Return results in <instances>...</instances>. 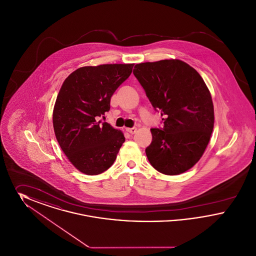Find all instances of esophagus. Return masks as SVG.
Wrapping results in <instances>:
<instances>
[{
  "label": "esophagus",
  "mask_w": 256,
  "mask_h": 256,
  "mask_svg": "<svg viewBox=\"0 0 256 256\" xmlns=\"http://www.w3.org/2000/svg\"><path fill=\"white\" fill-rule=\"evenodd\" d=\"M126 130L128 134H134L137 132V128H126Z\"/></svg>",
  "instance_id": "obj_1"
}]
</instances>
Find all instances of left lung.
Wrapping results in <instances>:
<instances>
[{
  "mask_svg": "<svg viewBox=\"0 0 256 256\" xmlns=\"http://www.w3.org/2000/svg\"><path fill=\"white\" fill-rule=\"evenodd\" d=\"M134 74L164 117L163 130H150V163L168 176L191 169L202 156L214 128L213 102L204 78L180 60L139 63Z\"/></svg>",
  "mask_w": 256,
  "mask_h": 256,
  "instance_id": "8db88e82",
  "label": "left lung"
}]
</instances>
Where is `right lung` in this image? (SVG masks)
<instances>
[{
  "mask_svg": "<svg viewBox=\"0 0 256 256\" xmlns=\"http://www.w3.org/2000/svg\"><path fill=\"white\" fill-rule=\"evenodd\" d=\"M134 66H84L61 86L52 111L54 130L64 154L86 174H98L111 167L126 140L120 130L98 119L110 110V98Z\"/></svg>",
  "mask_w": 256,
  "mask_h": 256,
  "instance_id": "1",
  "label": "right lung"
}]
</instances>
